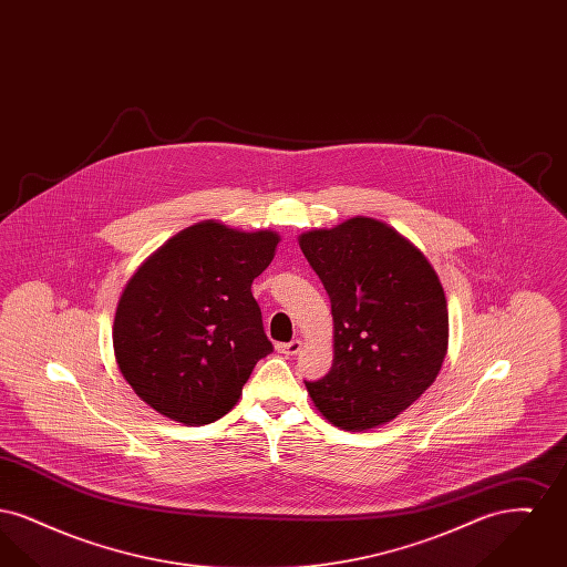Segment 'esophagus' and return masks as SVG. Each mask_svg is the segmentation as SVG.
Instances as JSON below:
<instances>
[{"instance_id": "esophagus-1", "label": "esophagus", "mask_w": 567, "mask_h": 567, "mask_svg": "<svg viewBox=\"0 0 567 567\" xmlns=\"http://www.w3.org/2000/svg\"><path fill=\"white\" fill-rule=\"evenodd\" d=\"M276 349H278V352L287 354V357H293V354L301 351V340H291V342H287V344H278Z\"/></svg>"}]
</instances>
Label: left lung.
I'll return each instance as SVG.
<instances>
[{
  "mask_svg": "<svg viewBox=\"0 0 567 567\" xmlns=\"http://www.w3.org/2000/svg\"><path fill=\"white\" fill-rule=\"evenodd\" d=\"M331 299L333 365L306 382L312 404L347 432L393 421L437 378L449 303L427 257L391 225L352 216L299 236Z\"/></svg>",
  "mask_w": 567,
  "mask_h": 567,
  "instance_id": "left-lung-1",
  "label": "left lung"
}]
</instances>
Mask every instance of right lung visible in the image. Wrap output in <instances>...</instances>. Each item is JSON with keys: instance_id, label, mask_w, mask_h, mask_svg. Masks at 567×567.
Here are the masks:
<instances>
[{"instance_id": "add662e5", "label": "right lung", "mask_w": 567, "mask_h": 567, "mask_svg": "<svg viewBox=\"0 0 567 567\" xmlns=\"http://www.w3.org/2000/svg\"><path fill=\"white\" fill-rule=\"evenodd\" d=\"M271 229L202 220L172 236L118 297L112 347L135 395L183 425H208L271 352L252 280L276 255Z\"/></svg>"}]
</instances>
